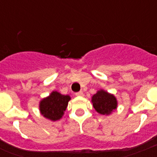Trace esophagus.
<instances>
[{
	"label": "esophagus",
	"mask_w": 157,
	"mask_h": 157,
	"mask_svg": "<svg viewBox=\"0 0 157 157\" xmlns=\"http://www.w3.org/2000/svg\"><path fill=\"white\" fill-rule=\"evenodd\" d=\"M76 96H84V93L82 91H79L77 93H76Z\"/></svg>",
	"instance_id": "34e87169"
}]
</instances>
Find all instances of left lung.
Listing matches in <instances>:
<instances>
[{
	"label": "left lung",
	"instance_id": "obj_1",
	"mask_svg": "<svg viewBox=\"0 0 157 157\" xmlns=\"http://www.w3.org/2000/svg\"><path fill=\"white\" fill-rule=\"evenodd\" d=\"M91 101L96 112L102 115H110L117 107L116 97L103 90L94 94Z\"/></svg>",
	"mask_w": 157,
	"mask_h": 157
}]
</instances>
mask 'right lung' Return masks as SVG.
I'll list each match as a JSON object with an SVG mask.
<instances>
[{"instance_id":"obj_1","label":"right lung","mask_w":157,"mask_h":157,"mask_svg":"<svg viewBox=\"0 0 157 157\" xmlns=\"http://www.w3.org/2000/svg\"><path fill=\"white\" fill-rule=\"evenodd\" d=\"M70 99L69 95H63L57 91H53L40 102V113L43 117L53 121L61 119Z\"/></svg>"}]
</instances>
